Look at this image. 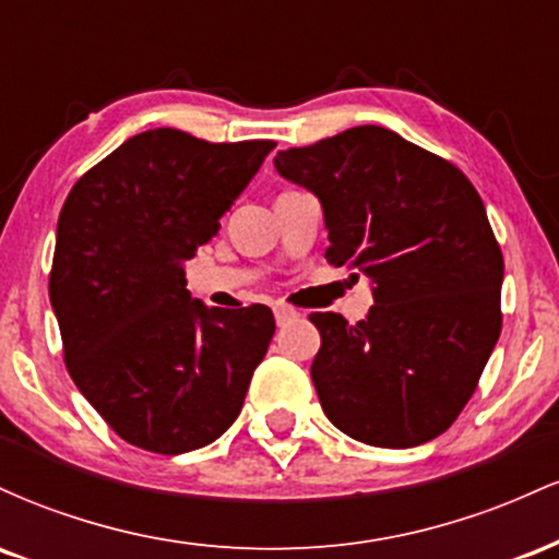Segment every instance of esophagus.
Returning <instances> with one entry per match:
<instances>
[{
	"label": "esophagus",
	"mask_w": 559,
	"mask_h": 559,
	"mask_svg": "<svg viewBox=\"0 0 559 559\" xmlns=\"http://www.w3.org/2000/svg\"><path fill=\"white\" fill-rule=\"evenodd\" d=\"M275 323L278 325H284L286 320H292V318H297V310H292V307H286V305H275Z\"/></svg>",
	"instance_id": "obj_1"
}]
</instances>
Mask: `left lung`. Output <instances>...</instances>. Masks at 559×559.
Masks as SVG:
<instances>
[{"label": "left lung", "mask_w": 559, "mask_h": 559, "mask_svg": "<svg viewBox=\"0 0 559 559\" xmlns=\"http://www.w3.org/2000/svg\"><path fill=\"white\" fill-rule=\"evenodd\" d=\"M273 165L320 199L325 260L373 286L360 323L310 316L325 418L373 447L436 439L463 413L502 331L504 260L478 191L452 163L381 126L278 152Z\"/></svg>", "instance_id": "obj_1"}]
</instances>
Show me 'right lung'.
Segmentation results:
<instances>
[{"label":"right lung","instance_id":"obj_1","mask_svg":"<svg viewBox=\"0 0 559 559\" xmlns=\"http://www.w3.org/2000/svg\"><path fill=\"white\" fill-rule=\"evenodd\" d=\"M273 146L155 128L83 173L62 204L49 299L68 373L128 444L183 454L239 418L273 312L204 307L183 265Z\"/></svg>","mask_w":559,"mask_h":559}]
</instances>
